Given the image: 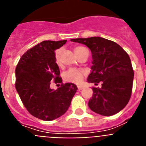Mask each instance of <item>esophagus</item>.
Masks as SVG:
<instances>
[{
    "instance_id": "34e87169",
    "label": "esophagus",
    "mask_w": 146,
    "mask_h": 146,
    "mask_svg": "<svg viewBox=\"0 0 146 146\" xmlns=\"http://www.w3.org/2000/svg\"><path fill=\"white\" fill-rule=\"evenodd\" d=\"M77 88H78V90H79V91H81L82 89H83V86H77Z\"/></svg>"
}]
</instances>
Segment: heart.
Returning a JSON list of instances; mask_svg holds the SVG:
<instances>
[{
	"label": "heart",
	"instance_id": "1",
	"mask_svg": "<svg viewBox=\"0 0 146 146\" xmlns=\"http://www.w3.org/2000/svg\"><path fill=\"white\" fill-rule=\"evenodd\" d=\"M85 47H80V46H77L74 48V53L76 54V55H78L82 50H85ZM62 53V50L61 49H58L55 51V62L56 64H60V56H61ZM83 74H84V72L80 70V69H70L68 71L64 73V80L68 82H73V83H76V84H79L82 81L83 79Z\"/></svg>",
	"mask_w": 146,
	"mask_h": 146
}]
</instances>
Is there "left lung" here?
<instances>
[{
    "label": "left lung",
    "instance_id": "1",
    "mask_svg": "<svg viewBox=\"0 0 146 146\" xmlns=\"http://www.w3.org/2000/svg\"><path fill=\"white\" fill-rule=\"evenodd\" d=\"M86 45L92 54L91 72L87 81L102 87L93 88L88 107L104 116L116 114L128 104L132 91L134 71L129 55L115 42L99 36L74 38Z\"/></svg>",
    "mask_w": 146,
    "mask_h": 146
}]
</instances>
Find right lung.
Returning a JSON list of instances; mask_svg holds the SVG:
<instances>
[{"mask_svg":"<svg viewBox=\"0 0 146 146\" xmlns=\"http://www.w3.org/2000/svg\"><path fill=\"white\" fill-rule=\"evenodd\" d=\"M66 42L43 41L22 55L15 69V87L24 106L33 116L44 121L63 115L77 91L72 82L62 84L57 90L50 88L51 81L62 82L55 50Z\"/></svg>","mask_w":146,"mask_h":146,"instance_id":"right-lung-1","label":"right lung"}]
</instances>
